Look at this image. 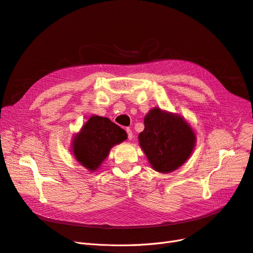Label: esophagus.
<instances>
[{"label":"esophagus","mask_w":253,"mask_h":253,"mask_svg":"<svg viewBox=\"0 0 253 253\" xmlns=\"http://www.w3.org/2000/svg\"><path fill=\"white\" fill-rule=\"evenodd\" d=\"M126 133H127V138H128V139H132V138H133V134H132L131 129L126 128Z\"/></svg>","instance_id":"esophagus-1"}]
</instances>
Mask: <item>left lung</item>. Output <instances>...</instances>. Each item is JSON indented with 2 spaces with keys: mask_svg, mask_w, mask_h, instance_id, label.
I'll list each match as a JSON object with an SVG mask.
<instances>
[{
  "mask_svg": "<svg viewBox=\"0 0 253 253\" xmlns=\"http://www.w3.org/2000/svg\"><path fill=\"white\" fill-rule=\"evenodd\" d=\"M143 122L139 144L153 169L169 173L183 165L195 145V134L185 119L156 108Z\"/></svg>",
  "mask_w": 253,
  "mask_h": 253,
  "instance_id": "8db88e82",
  "label": "left lung"
}]
</instances>
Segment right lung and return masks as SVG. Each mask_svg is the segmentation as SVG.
I'll return each mask as SVG.
<instances>
[{
	"label": "right lung",
	"mask_w": 253,
	"mask_h": 253,
	"mask_svg": "<svg viewBox=\"0 0 253 253\" xmlns=\"http://www.w3.org/2000/svg\"><path fill=\"white\" fill-rule=\"evenodd\" d=\"M126 139V133L109 118L91 116L75 136L73 151L76 159L86 169L97 170L111 148Z\"/></svg>",
	"instance_id": "add662e5"
}]
</instances>
